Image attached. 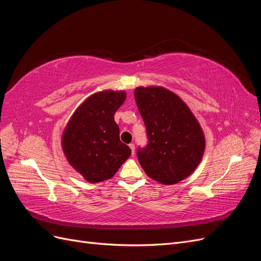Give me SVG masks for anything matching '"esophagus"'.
Listing matches in <instances>:
<instances>
[{
    "label": "esophagus",
    "instance_id": "1",
    "mask_svg": "<svg viewBox=\"0 0 261 261\" xmlns=\"http://www.w3.org/2000/svg\"><path fill=\"white\" fill-rule=\"evenodd\" d=\"M129 148H130V150H132V154H133V155L135 154V145H134V144H129Z\"/></svg>",
    "mask_w": 261,
    "mask_h": 261
}]
</instances>
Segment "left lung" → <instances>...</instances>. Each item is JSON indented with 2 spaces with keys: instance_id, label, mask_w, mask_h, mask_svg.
<instances>
[{
  "instance_id": "left-lung-1",
  "label": "left lung",
  "mask_w": 261,
  "mask_h": 261,
  "mask_svg": "<svg viewBox=\"0 0 261 261\" xmlns=\"http://www.w3.org/2000/svg\"><path fill=\"white\" fill-rule=\"evenodd\" d=\"M135 100L148 145L137 156L146 174L164 185L183 180L198 167L206 147L199 122L177 94L160 86L137 87Z\"/></svg>"
}]
</instances>
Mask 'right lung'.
Returning <instances> with one entry per match:
<instances>
[{"label":"right lung","instance_id":"right-lung-1","mask_svg":"<svg viewBox=\"0 0 261 261\" xmlns=\"http://www.w3.org/2000/svg\"><path fill=\"white\" fill-rule=\"evenodd\" d=\"M125 99L123 90L91 94L76 109L63 132V152L89 183L111 178L132 153L120 140V128L114 121Z\"/></svg>","mask_w":261,"mask_h":261}]
</instances>
